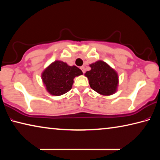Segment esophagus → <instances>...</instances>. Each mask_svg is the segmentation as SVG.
I'll list each match as a JSON object with an SVG mask.
<instances>
[{
  "label": "esophagus",
  "mask_w": 160,
  "mask_h": 160,
  "mask_svg": "<svg viewBox=\"0 0 160 160\" xmlns=\"http://www.w3.org/2000/svg\"><path fill=\"white\" fill-rule=\"evenodd\" d=\"M80 69L82 70V71L83 73H85V67H84V66L80 67Z\"/></svg>",
  "instance_id": "obj_1"
}]
</instances>
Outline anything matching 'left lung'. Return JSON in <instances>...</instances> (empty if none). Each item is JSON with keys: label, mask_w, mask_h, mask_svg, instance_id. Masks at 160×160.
<instances>
[{"label": "left lung", "mask_w": 160, "mask_h": 160, "mask_svg": "<svg viewBox=\"0 0 160 160\" xmlns=\"http://www.w3.org/2000/svg\"><path fill=\"white\" fill-rule=\"evenodd\" d=\"M90 66L91 70L85 75L88 78L91 88L102 95L114 94L118 84V76L115 70L102 61L92 63Z\"/></svg>", "instance_id": "1"}]
</instances>
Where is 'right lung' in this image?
Segmentation results:
<instances>
[{
	"label": "right lung",
	"mask_w": 160,
	"mask_h": 160,
	"mask_svg": "<svg viewBox=\"0 0 160 160\" xmlns=\"http://www.w3.org/2000/svg\"><path fill=\"white\" fill-rule=\"evenodd\" d=\"M80 75H82V70L75 66L55 61L43 71L42 79L48 93L60 96L71 90L73 79Z\"/></svg>",
	"instance_id": "1"
}]
</instances>
